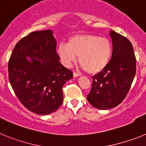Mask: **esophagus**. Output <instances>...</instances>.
Here are the masks:
<instances>
[{
    "instance_id": "obj_1",
    "label": "esophagus",
    "mask_w": 146,
    "mask_h": 146,
    "mask_svg": "<svg viewBox=\"0 0 146 146\" xmlns=\"http://www.w3.org/2000/svg\"><path fill=\"white\" fill-rule=\"evenodd\" d=\"M73 76H74V77H80V76H81V74H78V73H76V72H74V73H73Z\"/></svg>"
}]
</instances>
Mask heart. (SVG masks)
Returning <instances> with one entry per match:
<instances>
[{"mask_svg": "<svg viewBox=\"0 0 146 146\" xmlns=\"http://www.w3.org/2000/svg\"><path fill=\"white\" fill-rule=\"evenodd\" d=\"M111 42L104 37L94 34L74 35L67 44H61L57 52L65 66L70 67L78 57L81 66L88 73L96 74L104 70L112 55Z\"/></svg>", "mask_w": 146, "mask_h": 146, "instance_id": "b5f03b06", "label": "heart"}]
</instances>
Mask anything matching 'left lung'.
<instances>
[{
  "label": "left lung",
  "instance_id": "obj_1",
  "mask_svg": "<svg viewBox=\"0 0 146 146\" xmlns=\"http://www.w3.org/2000/svg\"><path fill=\"white\" fill-rule=\"evenodd\" d=\"M113 53L109 64L93 77L89 103L99 110L118 106L129 91L136 74V58L132 44L128 38L110 31Z\"/></svg>",
  "mask_w": 146,
  "mask_h": 146
}]
</instances>
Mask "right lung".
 Wrapping results in <instances>:
<instances>
[{
    "label": "right lung",
    "instance_id": "right-lung-1",
    "mask_svg": "<svg viewBox=\"0 0 146 146\" xmlns=\"http://www.w3.org/2000/svg\"><path fill=\"white\" fill-rule=\"evenodd\" d=\"M56 45L51 30L32 32L17 43L9 60V79L16 96L28 110L38 115L58 109L63 86L73 77L59 61Z\"/></svg>",
    "mask_w": 146,
    "mask_h": 146
}]
</instances>
